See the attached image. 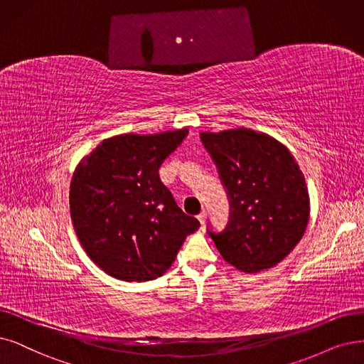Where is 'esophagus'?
Masks as SVG:
<instances>
[{
  "mask_svg": "<svg viewBox=\"0 0 364 364\" xmlns=\"http://www.w3.org/2000/svg\"><path fill=\"white\" fill-rule=\"evenodd\" d=\"M197 220L201 223V224H205V221H206V212L205 210H203L198 216H197Z\"/></svg>",
  "mask_w": 364,
  "mask_h": 364,
  "instance_id": "obj_1",
  "label": "esophagus"
}]
</instances>
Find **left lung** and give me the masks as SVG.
I'll return each mask as SVG.
<instances>
[{"label":"left lung","mask_w":364,"mask_h":364,"mask_svg":"<svg viewBox=\"0 0 364 364\" xmlns=\"http://www.w3.org/2000/svg\"><path fill=\"white\" fill-rule=\"evenodd\" d=\"M200 139L231 203L227 228L209 235L228 264L246 273L274 267L301 240L309 223L306 181L285 144L251 128Z\"/></svg>","instance_id":"obj_1"}]
</instances>
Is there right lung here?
Returning <instances> with one entry per match:
<instances>
[{
  "instance_id": "add662e5",
  "label": "right lung",
  "mask_w": 364,
  "mask_h": 364,
  "mask_svg": "<svg viewBox=\"0 0 364 364\" xmlns=\"http://www.w3.org/2000/svg\"><path fill=\"white\" fill-rule=\"evenodd\" d=\"M188 128L105 139L80 159L70 183V215L85 252L125 282L163 276L200 223L176 205L158 170Z\"/></svg>"
}]
</instances>
